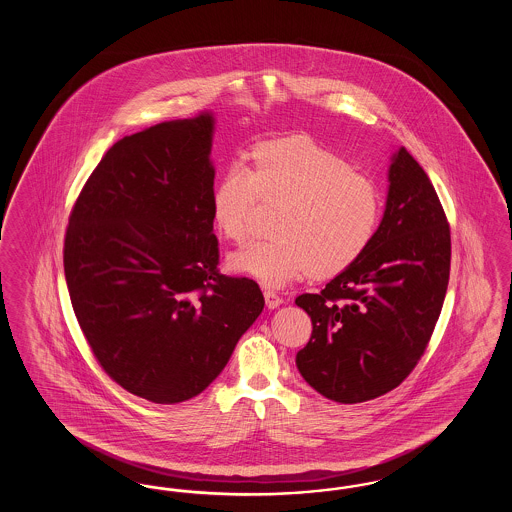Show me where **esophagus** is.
Instances as JSON below:
<instances>
[{"label":"esophagus","mask_w":512,"mask_h":512,"mask_svg":"<svg viewBox=\"0 0 512 512\" xmlns=\"http://www.w3.org/2000/svg\"><path fill=\"white\" fill-rule=\"evenodd\" d=\"M263 293H265V301H267L268 309H276V307H280V305L284 303V299H282L278 293L274 292V290H270V288H265Z\"/></svg>","instance_id":"obj_1"}]
</instances>
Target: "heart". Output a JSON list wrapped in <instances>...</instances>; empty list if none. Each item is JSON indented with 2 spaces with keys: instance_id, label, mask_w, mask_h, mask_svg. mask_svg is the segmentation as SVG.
Masks as SVG:
<instances>
[{
  "instance_id": "obj_1",
  "label": "heart",
  "mask_w": 512,
  "mask_h": 512,
  "mask_svg": "<svg viewBox=\"0 0 512 512\" xmlns=\"http://www.w3.org/2000/svg\"><path fill=\"white\" fill-rule=\"evenodd\" d=\"M249 167L228 165L213 190V219L234 244H244L259 201L280 203L267 240L228 259L236 272L268 286L303 274L330 278L351 267L372 244L382 217L378 186L309 136L253 147Z\"/></svg>"
}]
</instances>
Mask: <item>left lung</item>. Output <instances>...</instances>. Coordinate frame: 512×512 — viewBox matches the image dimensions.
I'll return each mask as SVG.
<instances>
[{"label":"left lung","instance_id":"8db88e82","mask_svg":"<svg viewBox=\"0 0 512 512\" xmlns=\"http://www.w3.org/2000/svg\"><path fill=\"white\" fill-rule=\"evenodd\" d=\"M449 268L445 211L428 174L401 147L372 244L322 292L295 299L313 322L295 357L305 382L343 405L395 390L434 334Z\"/></svg>","mask_w":512,"mask_h":512}]
</instances>
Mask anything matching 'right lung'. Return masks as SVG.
Instances as JSON below:
<instances>
[{
	"label": "right lung",
	"mask_w": 512,
	"mask_h": 512,
	"mask_svg": "<svg viewBox=\"0 0 512 512\" xmlns=\"http://www.w3.org/2000/svg\"><path fill=\"white\" fill-rule=\"evenodd\" d=\"M211 136L209 113L124 136L65 232V280L98 365L163 405L205 390L265 307L255 280L217 268Z\"/></svg>",
	"instance_id": "obj_1"
}]
</instances>
